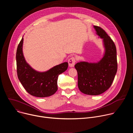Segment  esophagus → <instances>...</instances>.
<instances>
[{
  "instance_id": "esophagus-1",
  "label": "esophagus",
  "mask_w": 133,
  "mask_h": 133,
  "mask_svg": "<svg viewBox=\"0 0 133 133\" xmlns=\"http://www.w3.org/2000/svg\"><path fill=\"white\" fill-rule=\"evenodd\" d=\"M75 62H76V60L75 59L74 57H71L70 58V59H69L68 60V65H69V66L70 67H73L75 65Z\"/></svg>"
}]
</instances>
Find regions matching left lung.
Masks as SVG:
<instances>
[{
    "label": "left lung",
    "instance_id": "obj_1",
    "mask_svg": "<svg viewBox=\"0 0 133 133\" xmlns=\"http://www.w3.org/2000/svg\"><path fill=\"white\" fill-rule=\"evenodd\" d=\"M98 38L103 39V57L95 63L80 62L75 65L78 73L80 91L89 95H98L111 86L117 70L115 45L102 28L94 26Z\"/></svg>",
    "mask_w": 133,
    "mask_h": 133
}]
</instances>
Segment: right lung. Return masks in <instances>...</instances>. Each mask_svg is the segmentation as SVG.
Returning <instances> with one entry per match:
<instances>
[{"label":"right lung","instance_id":"1","mask_svg":"<svg viewBox=\"0 0 133 133\" xmlns=\"http://www.w3.org/2000/svg\"><path fill=\"white\" fill-rule=\"evenodd\" d=\"M23 37L16 52L17 71L20 82L31 95L37 97H46L54 94L58 89V75L67 70L68 64L64 62L45 71H38L26 62L23 51Z\"/></svg>","mask_w":133,"mask_h":133}]
</instances>
